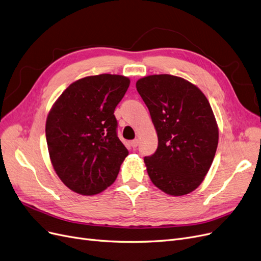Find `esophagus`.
Listing matches in <instances>:
<instances>
[{
	"mask_svg": "<svg viewBox=\"0 0 261 261\" xmlns=\"http://www.w3.org/2000/svg\"><path fill=\"white\" fill-rule=\"evenodd\" d=\"M138 145H139V140H138V139H136V140H133V141H131V146H132L133 148H136V147H138Z\"/></svg>",
	"mask_w": 261,
	"mask_h": 261,
	"instance_id": "esophagus-1",
	"label": "esophagus"
}]
</instances>
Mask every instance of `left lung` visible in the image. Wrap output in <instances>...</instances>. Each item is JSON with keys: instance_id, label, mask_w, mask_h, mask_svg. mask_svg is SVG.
I'll list each match as a JSON object with an SVG mask.
<instances>
[{"instance_id": "left-lung-1", "label": "left lung", "mask_w": 261, "mask_h": 261, "mask_svg": "<svg viewBox=\"0 0 261 261\" xmlns=\"http://www.w3.org/2000/svg\"><path fill=\"white\" fill-rule=\"evenodd\" d=\"M158 137L156 152L144 158L159 190L182 196L204 181L219 140L207 97L195 85L171 74H150L137 81Z\"/></svg>"}]
</instances>
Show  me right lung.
<instances>
[{
	"mask_svg": "<svg viewBox=\"0 0 261 261\" xmlns=\"http://www.w3.org/2000/svg\"><path fill=\"white\" fill-rule=\"evenodd\" d=\"M130 86L120 74L89 75L72 82L49 111L45 136L58 178L81 195L115 182L129 152L117 137L115 108Z\"/></svg>",
	"mask_w": 261,
	"mask_h": 261,
	"instance_id": "right-lung-1",
	"label": "right lung"
}]
</instances>
